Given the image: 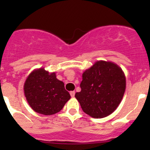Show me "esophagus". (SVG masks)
<instances>
[{
	"mask_svg": "<svg viewBox=\"0 0 150 150\" xmlns=\"http://www.w3.org/2000/svg\"><path fill=\"white\" fill-rule=\"evenodd\" d=\"M69 93H70V96H72V97H74V96H75V92L74 91H72L69 92Z\"/></svg>",
	"mask_w": 150,
	"mask_h": 150,
	"instance_id": "34e87169",
	"label": "esophagus"
}]
</instances>
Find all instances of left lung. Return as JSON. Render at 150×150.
<instances>
[{
  "label": "left lung",
  "instance_id": "left-lung-1",
  "mask_svg": "<svg viewBox=\"0 0 150 150\" xmlns=\"http://www.w3.org/2000/svg\"><path fill=\"white\" fill-rule=\"evenodd\" d=\"M122 69L111 62L98 61L83 73L81 91L75 96L83 111L94 118L107 117L117 109L125 90Z\"/></svg>",
  "mask_w": 150,
  "mask_h": 150
}]
</instances>
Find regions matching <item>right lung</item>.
I'll return each instance as SVG.
<instances>
[{
	"label": "right lung",
	"mask_w": 150,
	"mask_h": 150,
	"mask_svg": "<svg viewBox=\"0 0 150 150\" xmlns=\"http://www.w3.org/2000/svg\"><path fill=\"white\" fill-rule=\"evenodd\" d=\"M24 91L31 108L45 115L59 112L70 99L64 83L57 79L55 72L49 73L43 68L35 69L29 75Z\"/></svg>",
	"instance_id": "add662e5"
}]
</instances>
